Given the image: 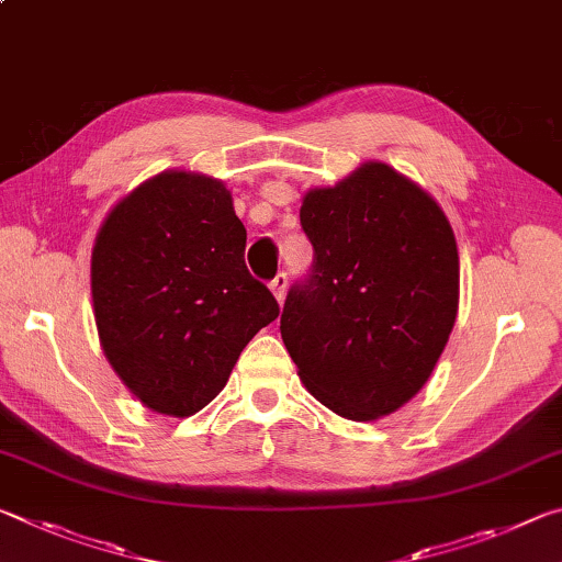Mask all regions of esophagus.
Returning <instances> with one entry per match:
<instances>
[{"mask_svg":"<svg viewBox=\"0 0 562 562\" xmlns=\"http://www.w3.org/2000/svg\"><path fill=\"white\" fill-rule=\"evenodd\" d=\"M288 272H278V274H274V278H272V282H270V290H272V294H274V297H278L280 302L284 300V292H288Z\"/></svg>","mask_w":562,"mask_h":562,"instance_id":"esophagus-1","label":"esophagus"}]
</instances>
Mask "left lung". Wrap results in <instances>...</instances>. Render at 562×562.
Listing matches in <instances>:
<instances>
[{"label":"left lung","mask_w":562,"mask_h":562,"mask_svg":"<svg viewBox=\"0 0 562 562\" xmlns=\"http://www.w3.org/2000/svg\"><path fill=\"white\" fill-rule=\"evenodd\" d=\"M315 260L294 282L280 331L302 384L351 422L406 404L431 376L459 312V250L429 193L364 164L304 195Z\"/></svg>","instance_id":"left-lung-1"}]
</instances>
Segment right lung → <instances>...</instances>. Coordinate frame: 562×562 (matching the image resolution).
Segmentation results:
<instances>
[{"label": "right lung", "instance_id": "obj_1", "mask_svg": "<svg viewBox=\"0 0 562 562\" xmlns=\"http://www.w3.org/2000/svg\"><path fill=\"white\" fill-rule=\"evenodd\" d=\"M245 243L231 190L186 170L146 180L101 225L91 255L101 347L154 412H201L278 319V300L245 268Z\"/></svg>", "mask_w": 562, "mask_h": 562}]
</instances>
